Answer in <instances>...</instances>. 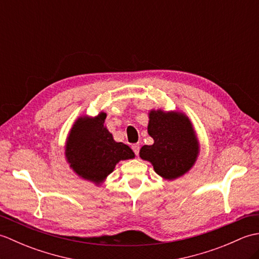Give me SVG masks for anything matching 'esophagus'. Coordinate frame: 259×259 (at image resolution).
Listing matches in <instances>:
<instances>
[{
	"mask_svg": "<svg viewBox=\"0 0 259 259\" xmlns=\"http://www.w3.org/2000/svg\"><path fill=\"white\" fill-rule=\"evenodd\" d=\"M133 150H134V152L136 153L137 156L139 155V150H140V146H139V144H135V145H133Z\"/></svg>",
	"mask_w": 259,
	"mask_h": 259,
	"instance_id": "esophagus-1",
	"label": "esophagus"
}]
</instances>
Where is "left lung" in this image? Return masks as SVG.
Wrapping results in <instances>:
<instances>
[{
	"mask_svg": "<svg viewBox=\"0 0 259 259\" xmlns=\"http://www.w3.org/2000/svg\"><path fill=\"white\" fill-rule=\"evenodd\" d=\"M148 134L155 142L142 147L139 155L141 159L151 162L155 171L162 178H179L194 166L199 153V142L185 113L151 110Z\"/></svg>",
	"mask_w": 259,
	"mask_h": 259,
	"instance_id": "1",
	"label": "left lung"
}]
</instances>
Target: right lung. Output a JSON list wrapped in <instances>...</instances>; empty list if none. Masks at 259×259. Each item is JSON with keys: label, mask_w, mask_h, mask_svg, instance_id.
<instances>
[{"label": "right lung", "mask_w": 259, "mask_h": 259, "mask_svg": "<svg viewBox=\"0 0 259 259\" xmlns=\"http://www.w3.org/2000/svg\"><path fill=\"white\" fill-rule=\"evenodd\" d=\"M107 113L81 117L75 121L65 145V158L73 171L85 180L100 185L120 160L135 158L134 151L113 140L104 126Z\"/></svg>", "instance_id": "1"}]
</instances>
